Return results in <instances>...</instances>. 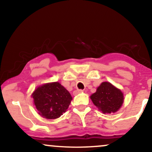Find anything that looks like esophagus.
<instances>
[{"label": "esophagus", "mask_w": 152, "mask_h": 152, "mask_svg": "<svg viewBox=\"0 0 152 152\" xmlns=\"http://www.w3.org/2000/svg\"><path fill=\"white\" fill-rule=\"evenodd\" d=\"M82 91H83V90H81V89H80V90H77V91H75L73 93H74L75 95H77V94H78V93H82Z\"/></svg>", "instance_id": "obj_1"}]
</instances>
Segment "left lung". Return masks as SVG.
<instances>
[{
  "mask_svg": "<svg viewBox=\"0 0 152 152\" xmlns=\"http://www.w3.org/2000/svg\"><path fill=\"white\" fill-rule=\"evenodd\" d=\"M93 103L104 113H111L118 111L124 102L122 91L111 83L102 82L96 92L91 95Z\"/></svg>",
  "mask_w": 152,
  "mask_h": 152,
  "instance_id": "obj_1",
  "label": "left lung"
}]
</instances>
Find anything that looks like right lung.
Masks as SVG:
<instances>
[{
	"label": "right lung",
	"mask_w": 152,
	"mask_h": 152,
	"mask_svg": "<svg viewBox=\"0 0 152 152\" xmlns=\"http://www.w3.org/2000/svg\"><path fill=\"white\" fill-rule=\"evenodd\" d=\"M32 97L39 115L47 119H56L63 115L72 99L70 93L59 82L41 85Z\"/></svg>",
	"instance_id": "right-lung-1"
}]
</instances>
